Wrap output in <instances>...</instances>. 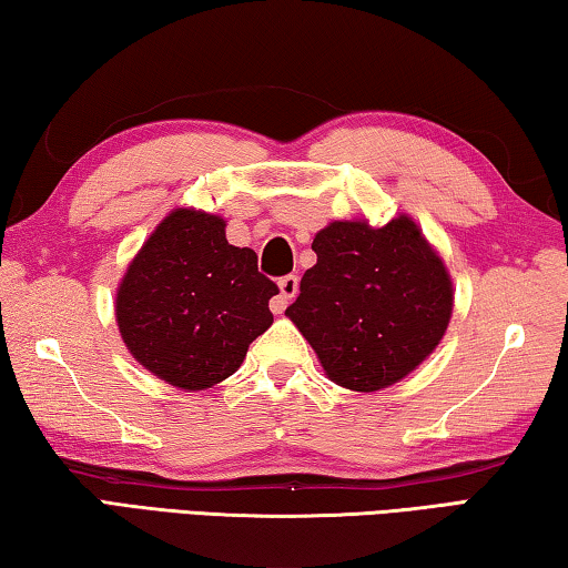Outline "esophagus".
<instances>
[{
    "instance_id": "1",
    "label": "esophagus",
    "mask_w": 568,
    "mask_h": 568,
    "mask_svg": "<svg viewBox=\"0 0 568 568\" xmlns=\"http://www.w3.org/2000/svg\"><path fill=\"white\" fill-rule=\"evenodd\" d=\"M296 292H300V278H296L294 274H286L278 278V296H274L272 300V312L274 314H282L286 310V304H290Z\"/></svg>"
}]
</instances>
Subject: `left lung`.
Here are the masks:
<instances>
[{
    "mask_svg": "<svg viewBox=\"0 0 568 568\" xmlns=\"http://www.w3.org/2000/svg\"><path fill=\"white\" fill-rule=\"evenodd\" d=\"M290 317L334 383L375 393L438 347L453 312L448 268L415 221H334L314 236Z\"/></svg>",
    "mask_w": 568,
    "mask_h": 568,
    "instance_id": "obj_1",
    "label": "left lung"
}]
</instances>
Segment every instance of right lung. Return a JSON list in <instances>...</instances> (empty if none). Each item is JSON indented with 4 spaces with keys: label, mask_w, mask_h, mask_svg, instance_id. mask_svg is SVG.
I'll use <instances>...</instances> for the list:
<instances>
[{
    "label": "right lung",
    "mask_w": 568,
    "mask_h": 568,
    "mask_svg": "<svg viewBox=\"0 0 568 568\" xmlns=\"http://www.w3.org/2000/svg\"><path fill=\"white\" fill-rule=\"evenodd\" d=\"M226 221L175 209L138 251L118 290L123 342L145 369L181 389H203L241 367L272 327L278 286L254 248L226 241Z\"/></svg>",
    "instance_id": "right-lung-1"
}]
</instances>
